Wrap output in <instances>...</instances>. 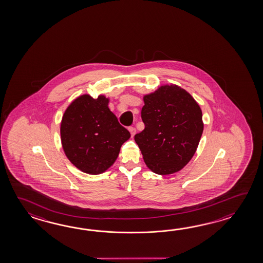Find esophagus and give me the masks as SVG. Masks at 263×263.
Listing matches in <instances>:
<instances>
[{
	"instance_id": "34e87169",
	"label": "esophagus",
	"mask_w": 263,
	"mask_h": 263,
	"mask_svg": "<svg viewBox=\"0 0 263 263\" xmlns=\"http://www.w3.org/2000/svg\"><path fill=\"white\" fill-rule=\"evenodd\" d=\"M129 133L132 134V136H134V134H136V129L134 127H129Z\"/></svg>"
}]
</instances>
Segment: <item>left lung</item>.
I'll return each mask as SVG.
<instances>
[{
  "label": "left lung",
  "instance_id": "left-lung-1",
  "mask_svg": "<svg viewBox=\"0 0 263 263\" xmlns=\"http://www.w3.org/2000/svg\"><path fill=\"white\" fill-rule=\"evenodd\" d=\"M145 129L135 134L147 167L159 175L178 172L194 156L203 133L202 112L178 85L162 86L144 97Z\"/></svg>",
  "mask_w": 263,
  "mask_h": 263
}]
</instances>
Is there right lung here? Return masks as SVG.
Segmentation results:
<instances>
[{
    "instance_id": "right-lung-1",
    "label": "right lung",
    "mask_w": 263,
    "mask_h": 263,
    "mask_svg": "<svg viewBox=\"0 0 263 263\" xmlns=\"http://www.w3.org/2000/svg\"><path fill=\"white\" fill-rule=\"evenodd\" d=\"M60 132L68 160L83 172L94 175L112 165L130 136L108 108L104 96L76 99L63 116Z\"/></svg>"
}]
</instances>
